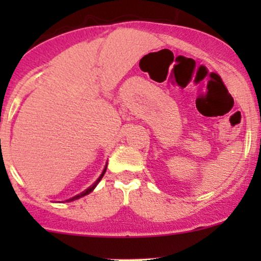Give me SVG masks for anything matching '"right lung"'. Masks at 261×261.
Here are the masks:
<instances>
[{"label": "right lung", "instance_id": "1", "mask_svg": "<svg viewBox=\"0 0 261 261\" xmlns=\"http://www.w3.org/2000/svg\"><path fill=\"white\" fill-rule=\"evenodd\" d=\"M106 170H107V168H106V169H104V172H103V173H101V175L99 176V178H98V180H97V181H95V182H94V184H93L91 188H88V189H87V190H86V191H83V193H82V194H80V195H76V196H73V197H72V199L67 200V201H73V200H77V199H80V197L85 196V195H87V194H89V193H91V191L93 190V189H94L95 187H97V184H98V182H99V181L101 180V178H103V175H104V173H106Z\"/></svg>", "mask_w": 261, "mask_h": 261}]
</instances>
